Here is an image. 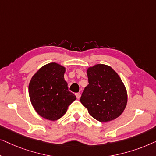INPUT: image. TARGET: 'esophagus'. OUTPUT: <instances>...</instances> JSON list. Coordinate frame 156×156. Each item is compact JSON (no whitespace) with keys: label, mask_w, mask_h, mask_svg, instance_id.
<instances>
[{"label":"esophagus","mask_w":156,"mask_h":156,"mask_svg":"<svg viewBox=\"0 0 156 156\" xmlns=\"http://www.w3.org/2000/svg\"><path fill=\"white\" fill-rule=\"evenodd\" d=\"M76 98H77V99H80V93H76Z\"/></svg>","instance_id":"obj_1"}]
</instances>
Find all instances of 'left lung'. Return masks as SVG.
<instances>
[{
  "instance_id": "obj_1",
  "label": "left lung",
  "mask_w": 156,
  "mask_h": 156,
  "mask_svg": "<svg viewBox=\"0 0 156 156\" xmlns=\"http://www.w3.org/2000/svg\"><path fill=\"white\" fill-rule=\"evenodd\" d=\"M89 84L80 102L93 118L101 122L117 119L126 108L128 95L121 78L109 66L96 64L88 67Z\"/></svg>"
}]
</instances>
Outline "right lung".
Masks as SVG:
<instances>
[{
	"instance_id": "obj_1",
	"label": "right lung",
	"mask_w": 156,
	"mask_h": 156,
	"mask_svg": "<svg viewBox=\"0 0 156 156\" xmlns=\"http://www.w3.org/2000/svg\"><path fill=\"white\" fill-rule=\"evenodd\" d=\"M66 68L52 62L41 67L29 84L30 102L36 112L46 119L56 121L66 112L76 97L69 91L64 80Z\"/></svg>"
}]
</instances>
